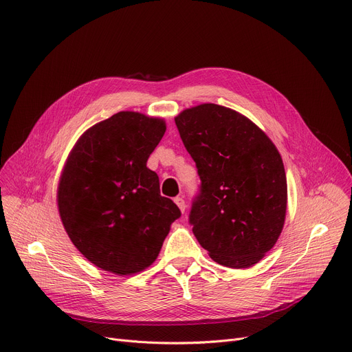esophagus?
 I'll return each mask as SVG.
<instances>
[{
	"label": "esophagus",
	"instance_id": "1",
	"mask_svg": "<svg viewBox=\"0 0 352 352\" xmlns=\"http://www.w3.org/2000/svg\"><path fill=\"white\" fill-rule=\"evenodd\" d=\"M174 202H175V204H177V206L179 208L181 212L184 214V212H185V209H186V205H185V201H184V198H182V197H177V198L174 199Z\"/></svg>",
	"mask_w": 352,
	"mask_h": 352
}]
</instances>
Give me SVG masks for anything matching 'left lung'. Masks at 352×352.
Returning <instances> with one entry per match:
<instances>
[{
	"label": "left lung",
	"mask_w": 352,
	"mask_h": 352,
	"mask_svg": "<svg viewBox=\"0 0 352 352\" xmlns=\"http://www.w3.org/2000/svg\"><path fill=\"white\" fill-rule=\"evenodd\" d=\"M175 124L201 178L190 212L197 241L222 266L256 265L286 219L287 181L276 146L248 117L214 103L181 111Z\"/></svg>",
	"instance_id": "obj_1"
}]
</instances>
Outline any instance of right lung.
I'll list each match as a JSON object with an SVG mask.
<instances>
[{
	"instance_id": "right-lung-1",
	"label": "right lung",
	"mask_w": 352,
	"mask_h": 352,
	"mask_svg": "<svg viewBox=\"0 0 352 352\" xmlns=\"http://www.w3.org/2000/svg\"><path fill=\"white\" fill-rule=\"evenodd\" d=\"M164 133L162 119L119 111L86 130L66 160L58 186L62 223L76 249L106 272L148 267L181 217L147 168Z\"/></svg>"
}]
</instances>
